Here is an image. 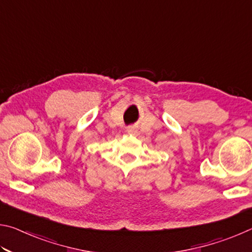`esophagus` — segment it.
<instances>
[{"mask_svg": "<svg viewBox=\"0 0 252 252\" xmlns=\"http://www.w3.org/2000/svg\"><path fill=\"white\" fill-rule=\"evenodd\" d=\"M126 131L129 132V133H135V129H134V127H127Z\"/></svg>", "mask_w": 252, "mask_h": 252, "instance_id": "esophagus-1", "label": "esophagus"}]
</instances>
